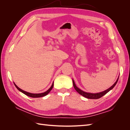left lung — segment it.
Masks as SVG:
<instances>
[{
    "mask_svg": "<svg viewBox=\"0 0 130 130\" xmlns=\"http://www.w3.org/2000/svg\"><path fill=\"white\" fill-rule=\"evenodd\" d=\"M119 79V77H118V79L117 80V81H116V82L111 87H109V88H108L107 89H106L103 92H101L100 93H87V92H85L83 90H81L80 88H78L77 86H76L75 84L74 81L73 79V86L74 88L75 89V90L76 91L79 93L80 95H82L83 96L87 98V99H99L101 97H102L103 96H104V95H105L106 94H107L109 91H110L111 89H112L115 86H116V85L117 84L118 81Z\"/></svg>",
    "mask_w": 130,
    "mask_h": 130,
    "instance_id": "left-lung-1",
    "label": "left lung"
}]
</instances>
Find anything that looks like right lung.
I'll use <instances>...</instances> for the list:
<instances>
[{
	"mask_svg": "<svg viewBox=\"0 0 130 130\" xmlns=\"http://www.w3.org/2000/svg\"><path fill=\"white\" fill-rule=\"evenodd\" d=\"M14 86H15V87H16L18 90H19V91L22 92L23 93H24V94H25L26 95L28 96H30V97H31V98H40V97H43V96H44L45 95H46L47 94H48L50 91L51 90H52L53 88V86H54V82L53 83L52 85V86H51L50 88L48 90H46V92H44V93H38V94H34V93H29V92H25L24 91V90H23L22 89H21V88H19L18 86L15 85L14 83Z\"/></svg>",
	"mask_w": 130,
	"mask_h": 130,
	"instance_id": "right-lung-1",
	"label": "right lung"
}]
</instances>
